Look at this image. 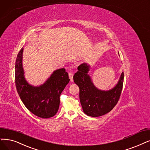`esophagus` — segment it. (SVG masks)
Segmentation results:
<instances>
[{"label":"esophagus","mask_w":150,"mask_h":150,"mask_svg":"<svg viewBox=\"0 0 150 150\" xmlns=\"http://www.w3.org/2000/svg\"><path fill=\"white\" fill-rule=\"evenodd\" d=\"M69 77L71 82H73V73H71V72L69 73Z\"/></svg>","instance_id":"obj_1"}]
</instances>
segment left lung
<instances>
[{
	"mask_svg": "<svg viewBox=\"0 0 150 150\" xmlns=\"http://www.w3.org/2000/svg\"><path fill=\"white\" fill-rule=\"evenodd\" d=\"M77 69L78 71L74 75L73 79L79 88V99L83 112L88 116L95 117L106 115L111 111L117 104L121 93L123 72L115 87L108 91H103L94 85L88 74L91 69L90 64H81Z\"/></svg>",
	"mask_w": 150,
	"mask_h": 150,
	"instance_id": "8db88e82",
	"label": "left lung"
}]
</instances>
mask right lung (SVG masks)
<instances>
[{
	"instance_id": "1",
	"label": "right lung",
	"mask_w": 150,
	"mask_h": 150,
	"mask_svg": "<svg viewBox=\"0 0 150 150\" xmlns=\"http://www.w3.org/2000/svg\"><path fill=\"white\" fill-rule=\"evenodd\" d=\"M20 50L15 62V84L18 93L27 109L41 118L54 116L59 108V96L69 82L64 68L53 72L45 82L39 86L26 81L23 67V53Z\"/></svg>"
}]
</instances>
